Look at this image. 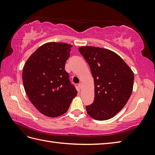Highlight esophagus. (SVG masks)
<instances>
[{
    "mask_svg": "<svg viewBox=\"0 0 155 155\" xmlns=\"http://www.w3.org/2000/svg\"><path fill=\"white\" fill-rule=\"evenodd\" d=\"M82 86H83V83H80L79 84H78V87H80V88H82Z\"/></svg>",
    "mask_w": 155,
    "mask_h": 155,
    "instance_id": "34e87169",
    "label": "esophagus"
}]
</instances>
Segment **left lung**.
Here are the masks:
<instances>
[{"label": "left lung", "mask_w": 155, "mask_h": 155, "mask_svg": "<svg viewBox=\"0 0 155 155\" xmlns=\"http://www.w3.org/2000/svg\"><path fill=\"white\" fill-rule=\"evenodd\" d=\"M78 51L94 78V99L86 106L87 113L97 120L110 119L123 109L132 94L133 72L119 55L108 49L87 46Z\"/></svg>", "instance_id": "8db88e82"}]
</instances>
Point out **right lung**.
<instances>
[{"label":"right lung","instance_id":"right-lung-1","mask_svg":"<svg viewBox=\"0 0 155 155\" xmlns=\"http://www.w3.org/2000/svg\"><path fill=\"white\" fill-rule=\"evenodd\" d=\"M72 45L51 42L41 46L26 62L22 83L35 108L49 117H57L68 109L77 91L64 70Z\"/></svg>","mask_w":155,"mask_h":155}]
</instances>
